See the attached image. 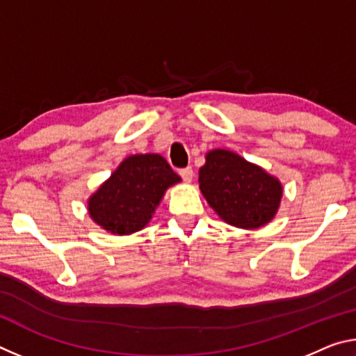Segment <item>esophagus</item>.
<instances>
[{"mask_svg": "<svg viewBox=\"0 0 356 356\" xmlns=\"http://www.w3.org/2000/svg\"><path fill=\"white\" fill-rule=\"evenodd\" d=\"M179 174H180V177H182V179L185 180V182H191V179H193V170H191L190 166H188V168H184V170H180Z\"/></svg>", "mask_w": 356, "mask_h": 356, "instance_id": "1", "label": "esophagus"}]
</instances>
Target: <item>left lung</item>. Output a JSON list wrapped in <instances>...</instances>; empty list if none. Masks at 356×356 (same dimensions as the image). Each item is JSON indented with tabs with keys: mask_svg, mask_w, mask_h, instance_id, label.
Here are the masks:
<instances>
[{
	"mask_svg": "<svg viewBox=\"0 0 356 356\" xmlns=\"http://www.w3.org/2000/svg\"><path fill=\"white\" fill-rule=\"evenodd\" d=\"M200 188L222 220L246 229L272 220L282 196L281 184L262 168L221 149L207 154L200 170Z\"/></svg>",
	"mask_w": 356,
	"mask_h": 356,
	"instance_id": "8db88e82",
	"label": "left lung"
}]
</instances>
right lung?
Returning a JSON list of instances; mask_svg holds the SVG:
<instances>
[{
	"label": "right lung",
	"instance_id": "add662e5",
	"mask_svg": "<svg viewBox=\"0 0 356 356\" xmlns=\"http://www.w3.org/2000/svg\"><path fill=\"white\" fill-rule=\"evenodd\" d=\"M180 177L161 155H131L89 200V215L119 236L143 229L152 218L165 190Z\"/></svg>",
	"mask_w": 356,
	"mask_h": 356
}]
</instances>
